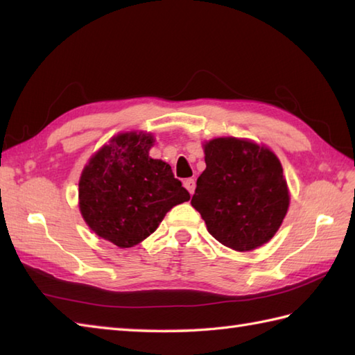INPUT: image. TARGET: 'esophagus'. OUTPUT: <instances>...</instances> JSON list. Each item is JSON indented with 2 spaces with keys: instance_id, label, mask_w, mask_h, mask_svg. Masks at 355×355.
Instances as JSON below:
<instances>
[{
  "instance_id": "obj_1",
  "label": "esophagus",
  "mask_w": 355,
  "mask_h": 355,
  "mask_svg": "<svg viewBox=\"0 0 355 355\" xmlns=\"http://www.w3.org/2000/svg\"><path fill=\"white\" fill-rule=\"evenodd\" d=\"M184 187L187 188V190H188V193H190V194H193L194 193V188H196V180H194V179H185L184 180Z\"/></svg>"
}]
</instances>
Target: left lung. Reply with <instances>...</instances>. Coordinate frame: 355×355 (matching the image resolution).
Returning a JSON list of instances; mask_svg holds the SVG:
<instances>
[{
	"label": "left lung",
	"mask_w": 355,
	"mask_h": 355,
	"mask_svg": "<svg viewBox=\"0 0 355 355\" xmlns=\"http://www.w3.org/2000/svg\"><path fill=\"white\" fill-rule=\"evenodd\" d=\"M205 164L191 205L205 220L208 233L236 251L268 242L289 205L277 156L254 142L219 137L205 144Z\"/></svg>",
	"instance_id": "left-lung-1"
}]
</instances>
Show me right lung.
Returning <instances> with one entry per match:
<instances>
[{
    "label": "right lung",
    "mask_w": 355,
    "mask_h": 355,
    "mask_svg": "<svg viewBox=\"0 0 355 355\" xmlns=\"http://www.w3.org/2000/svg\"><path fill=\"white\" fill-rule=\"evenodd\" d=\"M151 146L150 135H118L90 159L79 180L87 225L119 248L142 242L167 211L190 199L170 165L148 156Z\"/></svg>",
    "instance_id": "add662e5"
}]
</instances>
